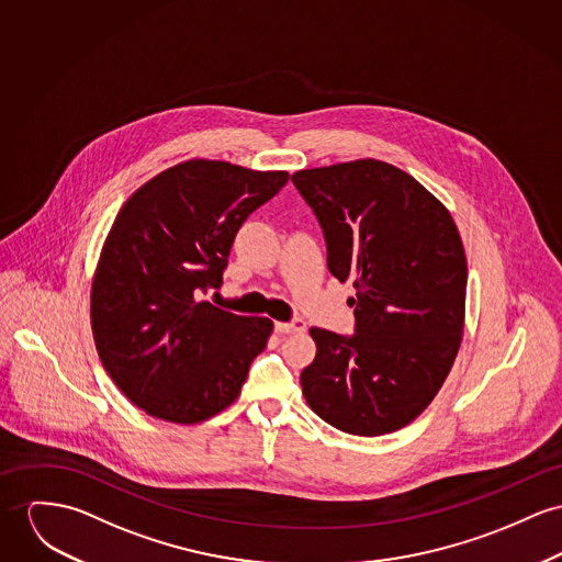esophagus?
<instances>
[{
	"mask_svg": "<svg viewBox=\"0 0 562 562\" xmlns=\"http://www.w3.org/2000/svg\"><path fill=\"white\" fill-rule=\"evenodd\" d=\"M276 331L282 336L289 334H303L305 331V323L303 321H291V323H276Z\"/></svg>",
	"mask_w": 562,
	"mask_h": 562,
	"instance_id": "obj_1",
	"label": "esophagus"
}]
</instances>
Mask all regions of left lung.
<instances>
[{
	"label": "left lung",
	"mask_w": 562,
	"mask_h": 562,
	"mask_svg": "<svg viewBox=\"0 0 562 562\" xmlns=\"http://www.w3.org/2000/svg\"><path fill=\"white\" fill-rule=\"evenodd\" d=\"M291 179L321 222L331 276L357 289L352 338L310 329L305 402L342 432H395L430 406L460 350L469 267L458 226L413 175L374 158Z\"/></svg>",
	"instance_id": "left-lung-1"
}]
</instances>
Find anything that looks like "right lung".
Returning <instances> with one entry per match:
<instances>
[{
    "label": "right lung",
    "instance_id": "add662e5",
    "mask_svg": "<svg viewBox=\"0 0 562 562\" xmlns=\"http://www.w3.org/2000/svg\"><path fill=\"white\" fill-rule=\"evenodd\" d=\"M286 181V171L192 158L120 210L91 280V331L113 383L147 415L192 426L237 400L273 323L199 297L222 284L246 217Z\"/></svg>",
    "mask_w": 562,
    "mask_h": 562
}]
</instances>
